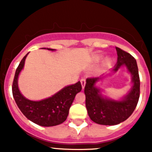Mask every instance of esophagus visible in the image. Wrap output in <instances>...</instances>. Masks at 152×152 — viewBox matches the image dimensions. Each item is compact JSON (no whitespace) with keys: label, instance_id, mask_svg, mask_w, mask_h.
Returning a JSON list of instances; mask_svg holds the SVG:
<instances>
[{"label":"esophagus","instance_id":"34e87169","mask_svg":"<svg viewBox=\"0 0 152 152\" xmlns=\"http://www.w3.org/2000/svg\"><path fill=\"white\" fill-rule=\"evenodd\" d=\"M80 84H81V86H82V88H83V89H84V87H85L86 79L85 78H81V79H80Z\"/></svg>","mask_w":152,"mask_h":152}]
</instances>
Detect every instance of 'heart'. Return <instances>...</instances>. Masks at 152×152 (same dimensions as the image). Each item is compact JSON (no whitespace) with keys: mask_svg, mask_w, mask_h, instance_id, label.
Here are the masks:
<instances>
[{"mask_svg":"<svg viewBox=\"0 0 152 152\" xmlns=\"http://www.w3.org/2000/svg\"><path fill=\"white\" fill-rule=\"evenodd\" d=\"M102 59V58L100 57V56H95V60H96V61H100V60ZM112 62V59H110V58H109V59H107V63L108 64H110V63Z\"/></svg>","mask_w":152,"mask_h":152,"instance_id":"heart-1","label":"heart"}]
</instances>
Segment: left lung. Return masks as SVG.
Instances as JSON below:
<instances>
[{
	"instance_id": "1",
	"label": "left lung",
	"mask_w": 152,
	"mask_h": 152,
	"mask_svg": "<svg viewBox=\"0 0 152 152\" xmlns=\"http://www.w3.org/2000/svg\"><path fill=\"white\" fill-rule=\"evenodd\" d=\"M117 62L111 72L116 73L121 67H126L132 76V87L120 100H113L103 95V91L96 83L104 77H91L86 80L84 88L86 108L92 121L100 125L114 126L128 119L135 110L140 95V80L136 60L129 53L116 47Z\"/></svg>"
}]
</instances>
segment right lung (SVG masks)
<instances>
[{"instance_id":"add662e5","label":"right lung","mask_w":152,"mask_h":152,"mask_svg":"<svg viewBox=\"0 0 152 152\" xmlns=\"http://www.w3.org/2000/svg\"><path fill=\"white\" fill-rule=\"evenodd\" d=\"M42 49L56 51V49L48 48ZM28 54L24 56L19 64L12 86L13 96L17 107L28 119L39 126L48 127L61 124L66 120L75 96L82 89L81 84L78 81L75 84L66 86L52 96L43 100L38 101L28 100L21 94L18 87L19 75L23 69Z\"/></svg>"}]
</instances>
